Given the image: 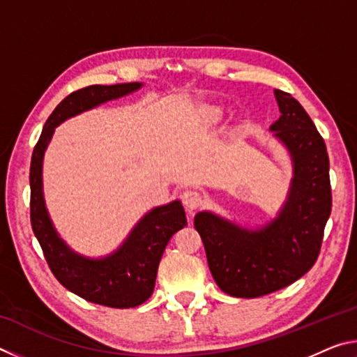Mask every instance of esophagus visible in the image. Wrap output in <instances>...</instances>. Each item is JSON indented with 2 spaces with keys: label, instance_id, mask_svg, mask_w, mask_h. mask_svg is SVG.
<instances>
[{
  "label": "esophagus",
  "instance_id": "34e87169",
  "mask_svg": "<svg viewBox=\"0 0 357 357\" xmlns=\"http://www.w3.org/2000/svg\"><path fill=\"white\" fill-rule=\"evenodd\" d=\"M181 198H183L184 206L187 209V213H189L190 215L193 214V211H195L198 206H200V203H202L200 193L195 192V190H185Z\"/></svg>",
  "mask_w": 357,
  "mask_h": 357
}]
</instances>
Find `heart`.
<instances>
[{
    "instance_id": "heart-1",
    "label": "heart",
    "mask_w": 357,
    "mask_h": 357,
    "mask_svg": "<svg viewBox=\"0 0 357 357\" xmlns=\"http://www.w3.org/2000/svg\"><path fill=\"white\" fill-rule=\"evenodd\" d=\"M206 114L209 116V119H219V118H220V114H222V112H220V108H217V107H211L209 110L206 112Z\"/></svg>"
}]
</instances>
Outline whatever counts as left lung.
<instances>
[{
  "label": "left lung",
  "instance_id": "8db88e82",
  "mask_svg": "<svg viewBox=\"0 0 357 357\" xmlns=\"http://www.w3.org/2000/svg\"><path fill=\"white\" fill-rule=\"evenodd\" d=\"M280 118L271 126L293 165L287 200L275 219L247 228L211 211L195 215L209 271L222 291L258 298L301 279L315 264L332 208L324 140L291 94L274 89Z\"/></svg>",
  "mask_w": 357,
  "mask_h": 357
}]
</instances>
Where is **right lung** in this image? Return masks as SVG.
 Listing matches in <instances>:
<instances>
[{
    "instance_id": "1",
    "label": "right lung",
    "mask_w": 357,
    "mask_h": 357,
    "mask_svg": "<svg viewBox=\"0 0 357 357\" xmlns=\"http://www.w3.org/2000/svg\"><path fill=\"white\" fill-rule=\"evenodd\" d=\"M143 83L93 84L69 94L48 116L36 144L29 168L31 187V227L53 275L69 291L94 304L129 309L143 304L154 291L157 268L168 241L187 225L179 200L157 206L144 214L116 250L100 258L80 255L64 243L48 214L42 164L55 129L66 119L138 91Z\"/></svg>"
}]
</instances>
